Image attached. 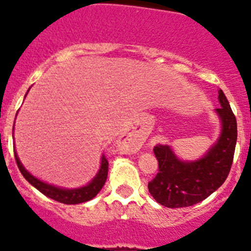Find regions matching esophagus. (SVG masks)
<instances>
[{
	"label": "esophagus",
	"mask_w": 251,
	"mask_h": 251,
	"mask_svg": "<svg viewBox=\"0 0 251 251\" xmlns=\"http://www.w3.org/2000/svg\"><path fill=\"white\" fill-rule=\"evenodd\" d=\"M125 141H126V144H127V146H132V145H134V141H132V140H131L130 137H126Z\"/></svg>",
	"instance_id": "34e87169"
}]
</instances>
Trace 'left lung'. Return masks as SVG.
<instances>
[{
	"instance_id": "8db88e82",
	"label": "left lung",
	"mask_w": 251,
	"mask_h": 251,
	"mask_svg": "<svg viewBox=\"0 0 251 251\" xmlns=\"http://www.w3.org/2000/svg\"><path fill=\"white\" fill-rule=\"evenodd\" d=\"M220 107L215 109L221 131L204 156L194 161L180 160L169 145H156L153 153L159 173L149 182L152 198L166 207H186L202 201L224 184L235 152L238 128L224 92L219 90Z\"/></svg>"
}]
</instances>
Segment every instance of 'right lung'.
Here are the masks:
<instances>
[{"label":"right lung","instance_id":"right-lung-1","mask_svg":"<svg viewBox=\"0 0 251 251\" xmlns=\"http://www.w3.org/2000/svg\"><path fill=\"white\" fill-rule=\"evenodd\" d=\"M15 128V127H13ZM15 159L17 162V166H19L20 171L24 175L25 179L30 182L33 187H36L40 193H42L44 195H46L47 198L53 199L56 201L62 202V204L72 205V204H81V202L89 201L91 199H94L95 196L100 193V190L102 189V186L105 185L106 179H107V171H109V161L106 160V157H101V165L100 169H99V173L96 174L94 179L89 182L85 186L76 187V189H65V187H58L55 185L47 184V182L41 181L40 179L35 177L31 173L25 169L24 165L20 161L19 156H17V152L15 151Z\"/></svg>","mask_w":251,"mask_h":251}]
</instances>
